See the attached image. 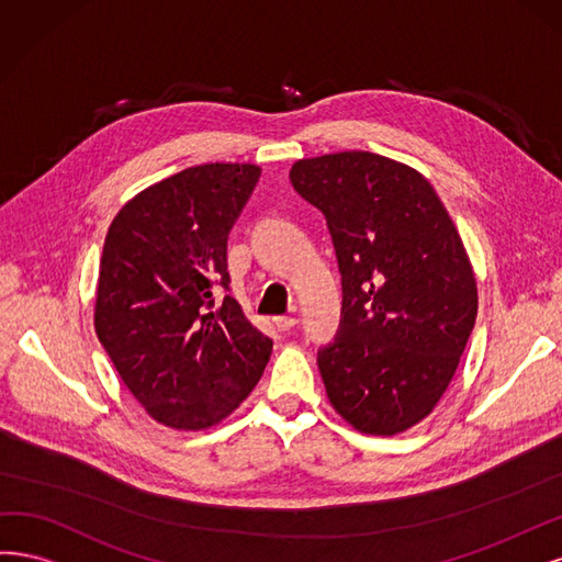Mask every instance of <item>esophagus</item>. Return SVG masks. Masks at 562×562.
<instances>
[{"mask_svg": "<svg viewBox=\"0 0 562 562\" xmlns=\"http://www.w3.org/2000/svg\"><path fill=\"white\" fill-rule=\"evenodd\" d=\"M273 324H276L278 331H289V329L296 327L299 319L292 317V315H278V317H273Z\"/></svg>", "mask_w": 562, "mask_h": 562, "instance_id": "obj_1", "label": "esophagus"}]
</instances>
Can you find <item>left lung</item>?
I'll list each match as a JSON object with an SVG mask.
<instances>
[{
	"instance_id": "1",
	"label": "left lung",
	"mask_w": 562,
	"mask_h": 562,
	"mask_svg": "<svg viewBox=\"0 0 562 562\" xmlns=\"http://www.w3.org/2000/svg\"><path fill=\"white\" fill-rule=\"evenodd\" d=\"M294 189L322 210L342 280L336 340L317 355L327 396L361 434L394 437L439 404L474 329L472 261L437 191L371 151L301 158Z\"/></svg>"
}]
</instances>
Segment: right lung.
<instances>
[{
	"instance_id": "obj_1",
	"label": "right lung",
	"mask_w": 562,
	"mask_h": 562,
	"mask_svg": "<svg viewBox=\"0 0 562 562\" xmlns=\"http://www.w3.org/2000/svg\"><path fill=\"white\" fill-rule=\"evenodd\" d=\"M251 162H205L139 191L106 231L95 334L151 418L220 425L255 390L273 340L224 294L228 233L259 182Z\"/></svg>"
}]
</instances>
